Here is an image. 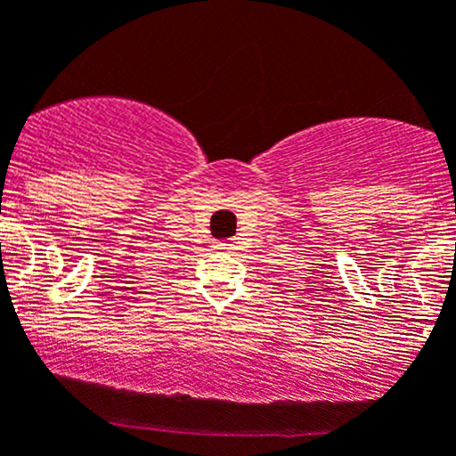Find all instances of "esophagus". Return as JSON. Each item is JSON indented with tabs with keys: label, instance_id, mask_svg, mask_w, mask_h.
<instances>
[{
	"label": "esophagus",
	"instance_id": "obj_1",
	"mask_svg": "<svg viewBox=\"0 0 456 456\" xmlns=\"http://www.w3.org/2000/svg\"><path fill=\"white\" fill-rule=\"evenodd\" d=\"M216 251H236V244L233 242H214Z\"/></svg>",
	"mask_w": 456,
	"mask_h": 456
}]
</instances>
